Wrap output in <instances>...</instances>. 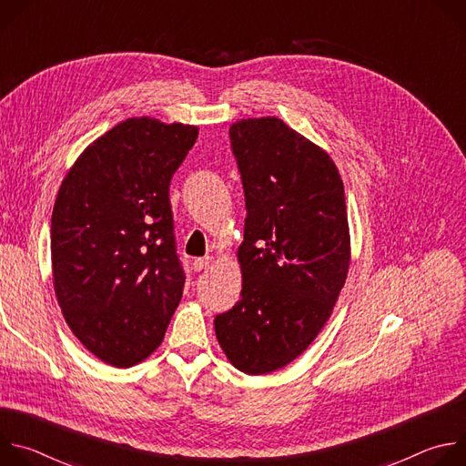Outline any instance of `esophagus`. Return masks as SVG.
<instances>
[{"label": "esophagus", "instance_id": "1", "mask_svg": "<svg viewBox=\"0 0 466 466\" xmlns=\"http://www.w3.org/2000/svg\"><path fill=\"white\" fill-rule=\"evenodd\" d=\"M212 263H214V258H212V256L197 258V259L193 261V269H195V271H205V269L212 268Z\"/></svg>", "mask_w": 466, "mask_h": 466}]
</instances>
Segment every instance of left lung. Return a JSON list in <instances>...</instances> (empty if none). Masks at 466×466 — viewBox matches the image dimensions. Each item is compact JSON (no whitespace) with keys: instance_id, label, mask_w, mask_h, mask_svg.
Listing matches in <instances>:
<instances>
[{"instance_id":"left-lung-1","label":"left lung","mask_w":466,"mask_h":466,"mask_svg":"<svg viewBox=\"0 0 466 466\" xmlns=\"http://www.w3.org/2000/svg\"><path fill=\"white\" fill-rule=\"evenodd\" d=\"M228 137L247 208L243 282L214 324L228 361L259 376L297 360L334 311L350 268L345 186L329 155L280 117L239 119Z\"/></svg>"}]
</instances>
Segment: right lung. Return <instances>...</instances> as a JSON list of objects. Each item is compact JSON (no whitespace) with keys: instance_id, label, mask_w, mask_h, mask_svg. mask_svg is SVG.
<instances>
[{"instance_id":"obj_1","label":"right lung","mask_w":466,"mask_h":466,"mask_svg":"<svg viewBox=\"0 0 466 466\" xmlns=\"http://www.w3.org/2000/svg\"><path fill=\"white\" fill-rule=\"evenodd\" d=\"M198 127L127 117L66 173L51 216L53 288L74 336L127 369L162 343L182 299L169 182Z\"/></svg>"}]
</instances>
